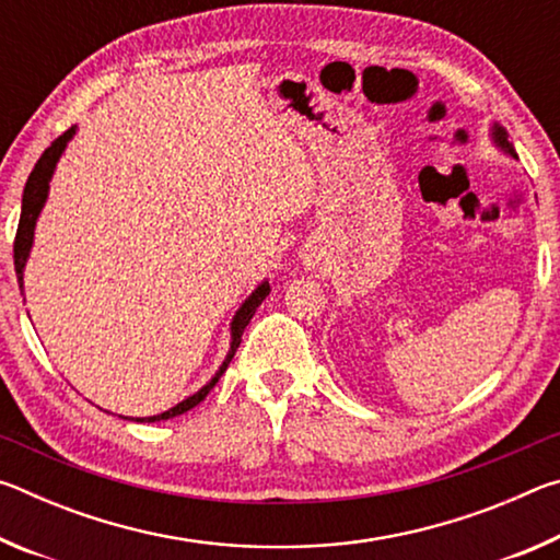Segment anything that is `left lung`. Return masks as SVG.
<instances>
[{
  "mask_svg": "<svg viewBox=\"0 0 560 560\" xmlns=\"http://www.w3.org/2000/svg\"><path fill=\"white\" fill-rule=\"evenodd\" d=\"M489 136H491V143H494L501 150V153H504L511 160H518L516 150H514V143H511V140H509V132H506L504 126H499V122H491Z\"/></svg>",
  "mask_w": 560,
  "mask_h": 560,
  "instance_id": "obj_1",
  "label": "left lung"
}]
</instances>
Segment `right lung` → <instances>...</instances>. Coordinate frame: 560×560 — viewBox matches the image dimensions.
<instances>
[{"mask_svg": "<svg viewBox=\"0 0 560 560\" xmlns=\"http://www.w3.org/2000/svg\"><path fill=\"white\" fill-rule=\"evenodd\" d=\"M75 126H71L69 130L63 132L54 140V143L44 150V155L36 160V165L32 170L30 179H26V187H24V195H22V217H19V230H16V240H14V271H16V281H19V289L24 293V269H26V261H30V254H32V246H34V230H36V222H39V214L44 210L46 200H49V183L54 177V170L59 165V160L63 155V150L69 148V143L75 136ZM269 281L264 279L257 289H254L249 296L242 301V306L236 308V314L230 324V350H226V355L222 360V365L217 368L214 375L210 377V383H205L200 390L192 393L185 400H179L175 407H170V410L160 412V415H150V417H136V422H158V420H170V417H177L187 410H192L195 405H200L207 395H210L212 387L220 381L222 373L226 371V365L232 363V358L236 353V348L242 343V334L244 328L249 326L252 316L257 314V308L261 306V301L269 296ZM122 420H128V417H122ZM132 420V417H130Z\"/></svg>", "mask_w": 560, "mask_h": 560, "instance_id": "add662e5", "label": "right lung"}]
</instances>
